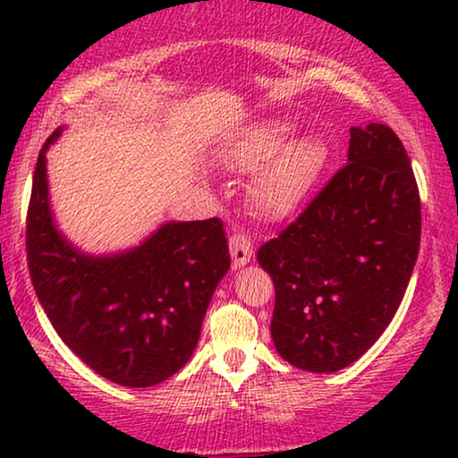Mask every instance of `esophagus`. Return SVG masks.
Here are the masks:
<instances>
[{
	"mask_svg": "<svg viewBox=\"0 0 458 458\" xmlns=\"http://www.w3.org/2000/svg\"><path fill=\"white\" fill-rule=\"evenodd\" d=\"M229 250H231V259H233L235 268L248 265L254 256L252 240H250L246 233H240V231H235V233L229 237Z\"/></svg>",
	"mask_w": 458,
	"mask_h": 458,
	"instance_id": "esophagus-1",
	"label": "esophagus"
}]
</instances>
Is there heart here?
I'll use <instances>...</instances> for the list:
<instances>
[{
	"label": "heart",
	"instance_id": "obj_1",
	"mask_svg": "<svg viewBox=\"0 0 458 458\" xmlns=\"http://www.w3.org/2000/svg\"><path fill=\"white\" fill-rule=\"evenodd\" d=\"M284 118H265L243 127L223 152V162L240 173H254L250 199L268 221L290 216L321 177L327 148L318 137H292Z\"/></svg>",
	"mask_w": 458,
	"mask_h": 458
}]
</instances>
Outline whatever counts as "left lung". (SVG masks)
Wrapping results in <instances>:
<instances>
[{
	"mask_svg": "<svg viewBox=\"0 0 458 458\" xmlns=\"http://www.w3.org/2000/svg\"><path fill=\"white\" fill-rule=\"evenodd\" d=\"M421 242V199L386 124L350 129L348 165L290 227L262 243L279 356L312 373L359 360L396 315Z\"/></svg>",
	"mask_w": 458,
	"mask_h": 458,
	"instance_id": "1",
	"label": "left lung"
}]
</instances>
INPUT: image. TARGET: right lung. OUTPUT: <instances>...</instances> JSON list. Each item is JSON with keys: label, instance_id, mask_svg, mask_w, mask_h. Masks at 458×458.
Wrapping results in <instances>:
<instances>
[{"label": "right lung", "instance_id": "right-lung-1", "mask_svg": "<svg viewBox=\"0 0 458 458\" xmlns=\"http://www.w3.org/2000/svg\"><path fill=\"white\" fill-rule=\"evenodd\" d=\"M43 143L27 212V260L55 334L85 365L127 387H149L191 359L218 281L231 267L218 218L165 223L110 256L74 248L54 223Z\"/></svg>", "mask_w": 458, "mask_h": 458}]
</instances>
